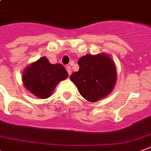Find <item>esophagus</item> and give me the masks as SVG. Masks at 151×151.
<instances>
[{"mask_svg": "<svg viewBox=\"0 0 151 151\" xmlns=\"http://www.w3.org/2000/svg\"><path fill=\"white\" fill-rule=\"evenodd\" d=\"M66 70H67V72H68V74H69V75H70V74H71V68H70V67L67 66Z\"/></svg>", "mask_w": 151, "mask_h": 151, "instance_id": "34e87169", "label": "esophagus"}]
</instances>
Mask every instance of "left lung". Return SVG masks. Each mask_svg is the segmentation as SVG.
<instances>
[{
	"label": "left lung",
	"mask_w": 151,
	"mask_h": 151,
	"mask_svg": "<svg viewBox=\"0 0 151 151\" xmlns=\"http://www.w3.org/2000/svg\"><path fill=\"white\" fill-rule=\"evenodd\" d=\"M79 70L70 76L81 95L90 102H96L112 91L116 80V70L112 59L104 54L81 57Z\"/></svg>",
	"instance_id": "left-lung-1"
}]
</instances>
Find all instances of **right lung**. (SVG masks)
I'll return each mask as SVG.
<instances>
[{"mask_svg": "<svg viewBox=\"0 0 151 151\" xmlns=\"http://www.w3.org/2000/svg\"><path fill=\"white\" fill-rule=\"evenodd\" d=\"M68 74L60 64L52 65L45 57L40 58L25 70L23 84L32 94L42 99L50 96L60 81Z\"/></svg>", "mask_w": 151, "mask_h": 151, "instance_id": "obj_1", "label": "right lung"}]
</instances>
